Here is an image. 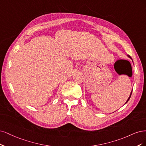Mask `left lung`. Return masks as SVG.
Instances as JSON below:
<instances>
[{
    "label": "left lung",
    "mask_w": 146,
    "mask_h": 146,
    "mask_svg": "<svg viewBox=\"0 0 146 146\" xmlns=\"http://www.w3.org/2000/svg\"><path fill=\"white\" fill-rule=\"evenodd\" d=\"M127 56H128V57H129V58H130V59H131V60H132V59H131V58L130 57V56L129 55H127ZM131 93H132V90H131V93H130V96H129V98H128V100H127V101H126V102H125V104H126V103H127V102L129 101V100H130V96H131Z\"/></svg>",
    "instance_id": "obj_1"
}]
</instances>
